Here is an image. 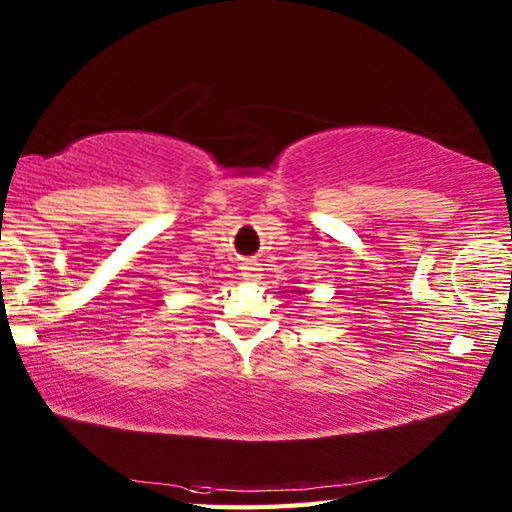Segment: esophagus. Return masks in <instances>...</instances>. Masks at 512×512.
Here are the masks:
<instances>
[{
	"mask_svg": "<svg viewBox=\"0 0 512 512\" xmlns=\"http://www.w3.org/2000/svg\"><path fill=\"white\" fill-rule=\"evenodd\" d=\"M262 264L257 262V259H246L244 266H242V277L246 281H257L259 277H262Z\"/></svg>",
	"mask_w": 512,
	"mask_h": 512,
	"instance_id": "1",
	"label": "esophagus"
}]
</instances>
